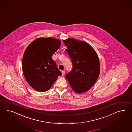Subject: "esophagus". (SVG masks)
<instances>
[{
	"instance_id": "esophagus-1",
	"label": "esophagus",
	"mask_w": 132,
	"mask_h": 132,
	"mask_svg": "<svg viewBox=\"0 0 132 132\" xmlns=\"http://www.w3.org/2000/svg\"><path fill=\"white\" fill-rule=\"evenodd\" d=\"M61 72H62V75H65V71H61Z\"/></svg>"
}]
</instances>
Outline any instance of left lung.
I'll list each match as a JSON object with an SVG mask.
<instances>
[{
	"instance_id": "1",
	"label": "left lung",
	"mask_w": 132,
	"mask_h": 132,
	"mask_svg": "<svg viewBox=\"0 0 132 132\" xmlns=\"http://www.w3.org/2000/svg\"><path fill=\"white\" fill-rule=\"evenodd\" d=\"M63 42L72 64V69L66 75V78L75 93L85 92L95 84L100 75L97 54L85 41L69 38Z\"/></svg>"
}]
</instances>
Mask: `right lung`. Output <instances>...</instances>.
<instances>
[{
  "label": "right lung",
  "instance_id": "1",
  "mask_svg": "<svg viewBox=\"0 0 132 132\" xmlns=\"http://www.w3.org/2000/svg\"><path fill=\"white\" fill-rule=\"evenodd\" d=\"M61 45L59 39L40 37L26 48L22 61L23 73L29 85L43 92L50 89L58 76L62 75L52 56Z\"/></svg>",
  "mask_w": 132,
  "mask_h": 132
}]
</instances>
